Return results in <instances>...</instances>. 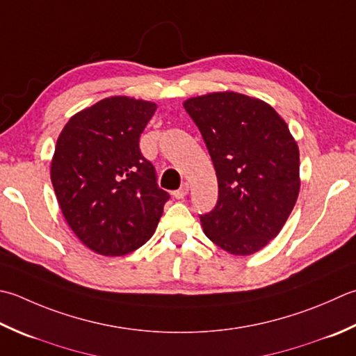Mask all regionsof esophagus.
Wrapping results in <instances>:
<instances>
[{
    "mask_svg": "<svg viewBox=\"0 0 356 356\" xmlns=\"http://www.w3.org/2000/svg\"><path fill=\"white\" fill-rule=\"evenodd\" d=\"M188 190H190V186H188V184H182V186L179 188V190H176L172 193V196L176 199H184L186 194H188Z\"/></svg>",
    "mask_w": 356,
    "mask_h": 356,
    "instance_id": "34e87169",
    "label": "esophagus"
}]
</instances>
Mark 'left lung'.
<instances>
[{"instance_id": "left-lung-1", "label": "left lung", "mask_w": 356, "mask_h": 356, "mask_svg": "<svg viewBox=\"0 0 356 356\" xmlns=\"http://www.w3.org/2000/svg\"><path fill=\"white\" fill-rule=\"evenodd\" d=\"M184 108L218 176V204L200 216L204 233L229 254L259 252L280 234L301 186L287 123L268 103L233 90L191 97Z\"/></svg>"}]
</instances>
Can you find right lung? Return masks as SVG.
<instances>
[{
  "mask_svg": "<svg viewBox=\"0 0 356 356\" xmlns=\"http://www.w3.org/2000/svg\"><path fill=\"white\" fill-rule=\"evenodd\" d=\"M156 109L152 102L108 97L72 115L60 132L51 163L55 196L67 225L97 254L142 247L170 199L138 148Z\"/></svg>",
  "mask_w": 356,
  "mask_h": 356,
  "instance_id": "add662e5",
  "label": "right lung"
}]
</instances>
